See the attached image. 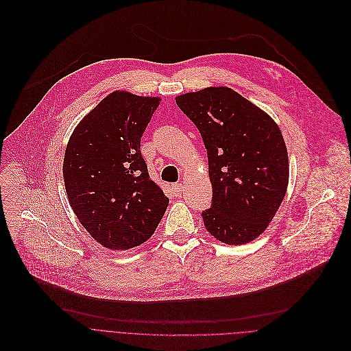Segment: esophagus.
I'll use <instances>...</instances> for the list:
<instances>
[{
	"label": "esophagus",
	"instance_id": "esophagus-1",
	"mask_svg": "<svg viewBox=\"0 0 351 351\" xmlns=\"http://www.w3.org/2000/svg\"><path fill=\"white\" fill-rule=\"evenodd\" d=\"M171 189H173V192L176 193V196H180V195L182 193V191H184V188H182V184H180V182H177V184H173V185H171Z\"/></svg>",
	"mask_w": 351,
	"mask_h": 351
}]
</instances>
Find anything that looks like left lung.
Listing matches in <instances>:
<instances>
[{
  "label": "left lung",
  "mask_w": 351,
  "mask_h": 351,
  "mask_svg": "<svg viewBox=\"0 0 351 351\" xmlns=\"http://www.w3.org/2000/svg\"><path fill=\"white\" fill-rule=\"evenodd\" d=\"M207 149L212 207L206 230L227 245L261 235L281 206L289 182L284 136L269 114L228 87L176 97Z\"/></svg>",
  "instance_id": "left-lung-1"
}]
</instances>
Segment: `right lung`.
<instances>
[{"label":"right lung","mask_w":351,"mask_h":351,"mask_svg":"<svg viewBox=\"0 0 351 351\" xmlns=\"http://www.w3.org/2000/svg\"><path fill=\"white\" fill-rule=\"evenodd\" d=\"M160 98L113 91L76 125L64 151L63 180L75 215L104 247L147 242L169 197L149 178L141 136Z\"/></svg>","instance_id":"1"}]
</instances>
